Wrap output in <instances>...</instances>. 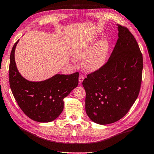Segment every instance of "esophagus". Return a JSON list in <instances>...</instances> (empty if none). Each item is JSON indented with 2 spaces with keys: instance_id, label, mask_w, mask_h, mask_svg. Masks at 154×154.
Returning a JSON list of instances; mask_svg holds the SVG:
<instances>
[{
  "instance_id": "obj_1",
  "label": "esophagus",
  "mask_w": 154,
  "mask_h": 154,
  "mask_svg": "<svg viewBox=\"0 0 154 154\" xmlns=\"http://www.w3.org/2000/svg\"><path fill=\"white\" fill-rule=\"evenodd\" d=\"M84 79H85V77H84V75H82V74H81V75H79V82H80V83H82V81H83Z\"/></svg>"
}]
</instances>
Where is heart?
<instances>
[{"label":"heart","instance_id":"b5f03b06","mask_svg":"<svg viewBox=\"0 0 154 154\" xmlns=\"http://www.w3.org/2000/svg\"><path fill=\"white\" fill-rule=\"evenodd\" d=\"M109 49L108 41L103 39L94 46L92 42H79L73 46L72 51L73 57L76 60H84L85 69L94 72L103 66L106 61Z\"/></svg>","mask_w":154,"mask_h":154}]
</instances>
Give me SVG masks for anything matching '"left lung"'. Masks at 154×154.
Listing matches in <instances>:
<instances>
[{"mask_svg": "<svg viewBox=\"0 0 154 154\" xmlns=\"http://www.w3.org/2000/svg\"><path fill=\"white\" fill-rule=\"evenodd\" d=\"M117 26L119 38L108 62L82 81L87 115L102 125L125 116L141 86L143 58L139 46L128 28Z\"/></svg>", "mask_w": 154, "mask_h": 154, "instance_id": "8db88e82", "label": "left lung"}]
</instances>
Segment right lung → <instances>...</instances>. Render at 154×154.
<instances>
[{
  "mask_svg": "<svg viewBox=\"0 0 154 154\" xmlns=\"http://www.w3.org/2000/svg\"><path fill=\"white\" fill-rule=\"evenodd\" d=\"M19 41L13 46L10 54L11 90L20 108L29 118L38 122H52L63 110V99L78 86L79 73L56 74L39 82L28 81L20 74L15 62V48Z\"/></svg>",
  "mask_w": 154,
  "mask_h": 154,
  "instance_id": "right-lung-1",
  "label": "right lung"
}]
</instances>
